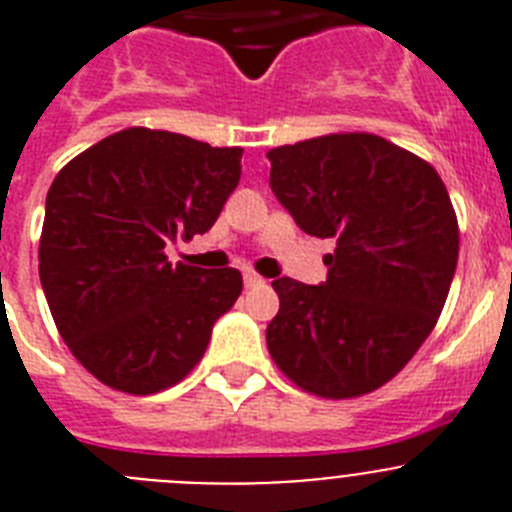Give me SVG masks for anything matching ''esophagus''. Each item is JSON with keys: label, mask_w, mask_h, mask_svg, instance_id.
<instances>
[{"label": "esophagus", "mask_w": 512, "mask_h": 512, "mask_svg": "<svg viewBox=\"0 0 512 512\" xmlns=\"http://www.w3.org/2000/svg\"><path fill=\"white\" fill-rule=\"evenodd\" d=\"M243 284H246V287H259V284H264V279H261L256 271L246 269L243 271Z\"/></svg>", "instance_id": "obj_1"}]
</instances>
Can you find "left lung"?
I'll use <instances>...</instances> for the list:
<instances>
[{
    "instance_id": "8db88e82",
    "label": "left lung",
    "mask_w": 512,
    "mask_h": 512,
    "mask_svg": "<svg viewBox=\"0 0 512 512\" xmlns=\"http://www.w3.org/2000/svg\"><path fill=\"white\" fill-rule=\"evenodd\" d=\"M266 158L284 210L307 235L336 241L323 284L271 282V359L312 395H366L413 359L449 297L459 225L446 184L372 133L320 135Z\"/></svg>"
}]
</instances>
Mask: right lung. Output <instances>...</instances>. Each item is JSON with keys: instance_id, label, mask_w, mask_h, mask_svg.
<instances>
[{"instance_id": "obj_1", "label": "right lung", "mask_w": 512, "mask_h": 512, "mask_svg": "<svg viewBox=\"0 0 512 512\" xmlns=\"http://www.w3.org/2000/svg\"><path fill=\"white\" fill-rule=\"evenodd\" d=\"M243 148L128 128L69 161L45 197L40 284L56 328L112 390L153 395L205 356L241 271L171 264L164 248L215 225Z\"/></svg>"}]
</instances>
